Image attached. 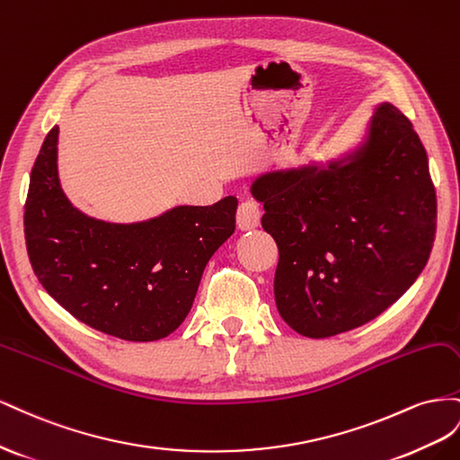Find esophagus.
Listing matches in <instances>:
<instances>
[{"instance_id": "obj_1", "label": "esophagus", "mask_w": 460, "mask_h": 460, "mask_svg": "<svg viewBox=\"0 0 460 460\" xmlns=\"http://www.w3.org/2000/svg\"><path fill=\"white\" fill-rule=\"evenodd\" d=\"M260 206L252 200H246L239 206L237 212V226L241 231H252L260 226Z\"/></svg>"}]
</instances>
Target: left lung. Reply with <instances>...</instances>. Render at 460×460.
<instances>
[{
    "label": "left lung",
    "mask_w": 460,
    "mask_h": 460,
    "mask_svg": "<svg viewBox=\"0 0 460 460\" xmlns=\"http://www.w3.org/2000/svg\"><path fill=\"white\" fill-rule=\"evenodd\" d=\"M261 227L278 243L281 318L323 339L368 323L409 291L436 239L438 200L412 123L379 103L357 148L258 175Z\"/></svg>",
    "instance_id": "1"
}]
</instances>
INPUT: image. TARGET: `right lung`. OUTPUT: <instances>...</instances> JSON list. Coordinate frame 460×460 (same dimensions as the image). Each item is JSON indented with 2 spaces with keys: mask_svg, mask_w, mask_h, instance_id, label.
Listing matches in <instances>:
<instances>
[{
  "mask_svg": "<svg viewBox=\"0 0 460 460\" xmlns=\"http://www.w3.org/2000/svg\"><path fill=\"white\" fill-rule=\"evenodd\" d=\"M59 127L38 154L24 204L26 251L38 281L76 320L125 341H157L187 318L204 268L234 233V196L177 206L137 223L76 209L58 172Z\"/></svg>",
  "mask_w": 460,
  "mask_h": 460,
  "instance_id": "obj_1",
  "label": "right lung"
}]
</instances>
